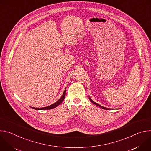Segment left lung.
<instances>
[{
	"mask_svg": "<svg viewBox=\"0 0 151 151\" xmlns=\"http://www.w3.org/2000/svg\"><path fill=\"white\" fill-rule=\"evenodd\" d=\"M89 100H90V101L92 103H93V104H94L95 105H96V106H98V107H101V109H104V110H109L110 109H108V108H106V107H103V106H100L99 104H97V103H96L95 102H94L93 101H92V99L89 96Z\"/></svg>",
	"mask_w": 151,
	"mask_h": 151,
	"instance_id": "8db88e82",
	"label": "left lung"
}]
</instances>
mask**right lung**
Masks as SVG:
<instances>
[{"label": "right lung", "mask_w": 151, "mask_h": 151, "mask_svg": "<svg viewBox=\"0 0 151 151\" xmlns=\"http://www.w3.org/2000/svg\"><path fill=\"white\" fill-rule=\"evenodd\" d=\"M65 93H66V89H65L62 96L59 99V100H58V101L56 103H53V104L50 105L47 107H42V108H35V107H30L33 109H35V110H50V109H54V108L58 107L63 101L64 99H65Z\"/></svg>", "instance_id": "add662e5"}]
</instances>
